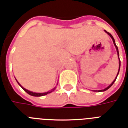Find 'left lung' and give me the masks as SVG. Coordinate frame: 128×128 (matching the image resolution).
Instances as JSON below:
<instances>
[{
    "mask_svg": "<svg viewBox=\"0 0 128 128\" xmlns=\"http://www.w3.org/2000/svg\"><path fill=\"white\" fill-rule=\"evenodd\" d=\"M105 32H106L110 36V37H111V38H112V41H113V43H114V46H115V47H116V50H117V56H118V57H119V59H120V55H119V50H118V48H117V45H116V44H115V41H114V38L112 37V36L111 34H110L109 32H106V30H104ZM120 66H121V62H120V66H119V70H118V72H117V76H116V77H115V78H114V81H112V83H111V84H110V85H109V86H108L107 88H105V89H104V90H98V91H95V92H104V91H106V90H107L108 89H109L110 88V87H111V86H112V84H113V83H114V81H115V80H116V78H117V75H118V74H119V72H120Z\"/></svg>",
    "mask_w": 128,
    "mask_h": 128,
    "instance_id": "left-lung-1",
    "label": "left lung"
}]
</instances>
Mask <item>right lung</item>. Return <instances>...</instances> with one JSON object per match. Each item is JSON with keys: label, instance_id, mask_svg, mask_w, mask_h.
<instances>
[{"label": "right lung", "instance_id": "1", "mask_svg": "<svg viewBox=\"0 0 128 128\" xmlns=\"http://www.w3.org/2000/svg\"><path fill=\"white\" fill-rule=\"evenodd\" d=\"M16 81H17V80H16ZM17 82H18V83L19 85H20V86H21V88H22L26 92H27V93H28V94H29V95L32 96H42L47 95V94H50V93H51V92H53V91H54L55 90V88H54V89H53L52 90L50 91V92H45V93H35V92H30V91L28 90H26V89H25V88H24L23 87H22V86H21L20 84L19 83L18 81H17Z\"/></svg>", "mask_w": 128, "mask_h": 128}]
</instances>
